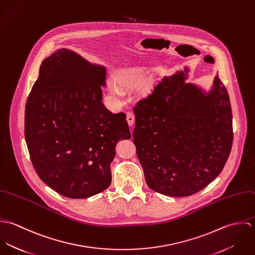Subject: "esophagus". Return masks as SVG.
I'll return each mask as SVG.
<instances>
[{"label": "esophagus", "instance_id": "34e87169", "mask_svg": "<svg viewBox=\"0 0 255 255\" xmlns=\"http://www.w3.org/2000/svg\"><path fill=\"white\" fill-rule=\"evenodd\" d=\"M127 121H128V124L129 127H132L134 125V116L132 113H128Z\"/></svg>", "mask_w": 255, "mask_h": 255}]
</instances>
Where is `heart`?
<instances>
[{"label": "heart", "mask_w": 255, "mask_h": 255, "mask_svg": "<svg viewBox=\"0 0 255 255\" xmlns=\"http://www.w3.org/2000/svg\"><path fill=\"white\" fill-rule=\"evenodd\" d=\"M149 76V71L144 68V67H131V68H127L122 71H120L116 75V81H111L109 84V89L111 93H113L116 96H123L124 91L122 87H127V88H137L144 84ZM120 85L119 86L117 83Z\"/></svg>", "instance_id": "heart-1"}]
</instances>
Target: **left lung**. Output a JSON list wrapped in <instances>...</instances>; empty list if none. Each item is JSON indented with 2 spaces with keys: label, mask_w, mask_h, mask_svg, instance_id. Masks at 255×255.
<instances>
[{
  "label": "left lung",
  "mask_w": 255,
  "mask_h": 255,
  "mask_svg": "<svg viewBox=\"0 0 255 255\" xmlns=\"http://www.w3.org/2000/svg\"><path fill=\"white\" fill-rule=\"evenodd\" d=\"M188 67L164 76L134 107L132 137L148 186L189 196L223 170L233 144L229 94L215 75L209 90L188 82Z\"/></svg>",
  "instance_id": "obj_1"
}]
</instances>
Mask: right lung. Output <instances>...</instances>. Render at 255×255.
Here are the masks:
<instances>
[{"label":"right lung","instance_id":"1","mask_svg":"<svg viewBox=\"0 0 255 255\" xmlns=\"http://www.w3.org/2000/svg\"><path fill=\"white\" fill-rule=\"evenodd\" d=\"M106 68L66 48L46 58L27 98L24 135L39 178L69 198H87L112 181L117 143L130 138L126 114L102 103Z\"/></svg>","mask_w":255,"mask_h":255}]
</instances>
